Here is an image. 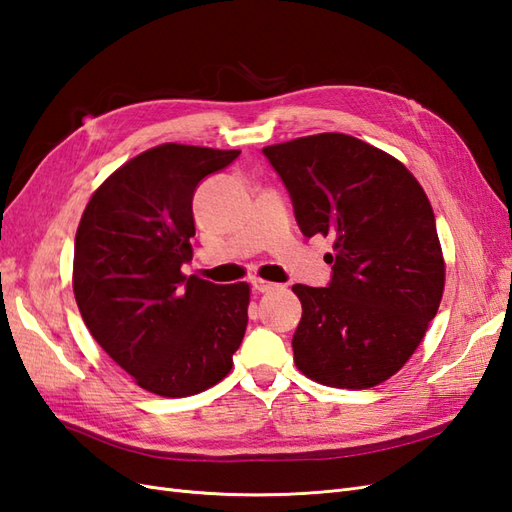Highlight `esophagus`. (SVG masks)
<instances>
[{"label":"esophagus","instance_id":"34e87169","mask_svg":"<svg viewBox=\"0 0 512 512\" xmlns=\"http://www.w3.org/2000/svg\"><path fill=\"white\" fill-rule=\"evenodd\" d=\"M276 286H278V284L267 282V280H260V278H254V280H252V289H254L256 293H269V291L276 289Z\"/></svg>","mask_w":512,"mask_h":512}]
</instances>
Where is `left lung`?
I'll return each mask as SVG.
<instances>
[{
  "instance_id": "left-lung-1",
  "label": "left lung",
  "mask_w": 512,
  "mask_h": 512,
  "mask_svg": "<svg viewBox=\"0 0 512 512\" xmlns=\"http://www.w3.org/2000/svg\"><path fill=\"white\" fill-rule=\"evenodd\" d=\"M306 236H330L326 289L295 284L293 360L334 389H371L415 354L439 310L445 260L426 191L400 160L341 132L263 147Z\"/></svg>"
}]
</instances>
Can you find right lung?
Instances as JSON below:
<instances>
[{"instance_id": "right-lung-1", "label": "right lung", "mask_w": 512, "mask_h": 512, "mask_svg": "<svg viewBox=\"0 0 512 512\" xmlns=\"http://www.w3.org/2000/svg\"><path fill=\"white\" fill-rule=\"evenodd\" d=\"M239 149L162 143L97 186L73 252V295L99 347L141 389L202 393L228 376L247 328L249 284L184 276L193 193Z\"/></svg>"}]
</instances>
